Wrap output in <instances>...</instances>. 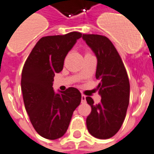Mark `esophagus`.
<instances>
[{
  "label": "esophagus",
  "mask_w": 154,
  "mask_h": 154,
  "mask_svg": "<svg viewBox=\"0 0 154 154\" xmlns=\"http://www.w3.org/2000/svg\"><path fill=\"white\" fill-rule=\"evenodd\" d=\"M81 102L82 103H86V96L84 95L81 96Z\"/></svg>",
  "instance_id": "34e87169"
}]
</instances>
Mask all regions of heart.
I'll return each mask as SVG.
<instances>
[{
    "label": "heart",
    "instance_id": "obj_1",
    "mask_svg": "<svg viewBox=\"0 0 154 154\" xmlns=\"http://www.w3.org/2000/svg\"><path fill=\"white\" fill-rule=\"evenodd\" d=\"M88 53H89V52H88V53H87V54H88Z\"/></svg>",
    "mask_w": 154,
    "mask_h": 154
}]
</instances>
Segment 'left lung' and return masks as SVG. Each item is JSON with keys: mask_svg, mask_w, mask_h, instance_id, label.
Segmentation results:
<instances>
[{"mask_svg": "<svg viewBox=\"0 0 154 154\" xmlns=\"http://www.w3.org/2000/svg\"><path fill=\"white\" fill-rule=\"evenodd\" d=\"M83 40L97 58L96 78L100 80L97 91L100 103L95 104L86 97L91 108L87 117V128L91 135L108 139L120 130L125 118L130 95L128 74L120 54L112 42L99 34H83Z\"/></svg>", "mask_w": 154, "mask_h": 154, "instance_id": "1", "label": "left lung"}]
</instances>
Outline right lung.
I'll list each match as a JSON object with an SVG mask.
<instances>
[{"instance_id": "add662e5", "label": "right lung", "mask_w": 154, "mask_h": 154, "mask_svg": "<svg viewBox=\"0 0 154 154\" xmlns=\"http://www.w3.org/2000/svg\"><path fill=\"white\" fill-rule=\"evenodd\" d=\"M81 37L79 32L42 37L24 64L21 85L25 108L34 129L46 139L65 134L81 102L77 88L56 94L52 87L54 75L63 70L66 54Z\"/></svg>"}]
</instances>
